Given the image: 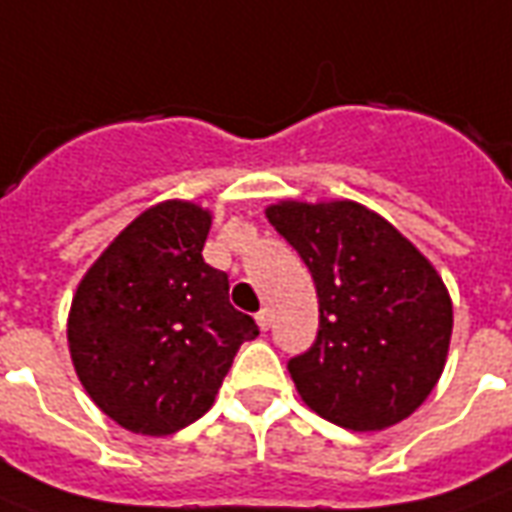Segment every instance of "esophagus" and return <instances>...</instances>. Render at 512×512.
Wrapping results in <instances>:
<instances>
[{
    "mask_svg": "<svg viewBox=\"0 0 512 512\" xmlns=\"http://www.w3.org/2000/svg\"><path fill=\"white\" fill-rule=\"evenodd\" d=\"M256 324H259V330H264V333H267L272 324V313L267 311V308H261V311L256 313Z\"/></svg>",
    "mask_w": 512,
    "mask_h": 512,
    "instance_id": "esophagus-1",
    "label": "esophagus"
}]
</instances>
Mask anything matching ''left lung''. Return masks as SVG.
<instances>
[{
  "instance_id": "left-lung-1",
  "label": "left lung",
  "mask_w": 512,
  "mask_h": 512,
  "mask_svg": "<svg viewBox=\"0 0 512 512\" xmlns=\"http://www.w3.org/2000/svg\"><path fill=\"white\" fill-rule=\"evenodd\" d=\"M267 218L311 270L319 333L289 360L313 412L382 431L423 404L445 371L453 302L434 264L357 201H281Z\"/></svg>"
}]
</instances>
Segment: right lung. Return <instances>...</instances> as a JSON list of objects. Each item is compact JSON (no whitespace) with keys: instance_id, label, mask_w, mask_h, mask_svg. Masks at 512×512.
<instances>
[{"instance_id":"add662e5","label":"right lung","mask_w":512,"mask_h":512,"mask_svg":"<svg viewBox=\"0 0 512 512\" xmlns=\"http://www.w3.org/2000/svg\"><path fill=\"white\" fill-rule=\"evenodd\" d=\"M212 215L160 201L119 231L78 283L67 343L103 414L133 434L169 436L199 420L234 354L259 335L229 302V275L201 251Z\"/></svg>"}]
</instances>
